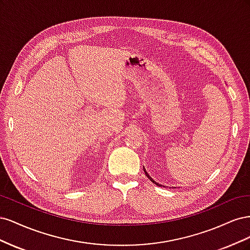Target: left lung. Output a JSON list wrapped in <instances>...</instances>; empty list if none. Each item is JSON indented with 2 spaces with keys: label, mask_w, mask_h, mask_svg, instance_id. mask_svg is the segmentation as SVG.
<instances>
[{
  "label": "left lung",
  "mask_w": 250,
  "mask_h": 250,
  "mask_svg": "<svg viewBox=\"0 0 250 250\" xmlns=\"http://www.w3.org/2000/svg\"><path fill=\"white\" fill-rule=\"evenodd\" d=\"M144 171H145V169H144ZM145 174H146V175H147V176H148V177H149V179H150V180H151V181H152V183H154V184H155V185H157V186H161V185H158V184H157V183H155V181H154V180H153V179H152V178H151V177H150V176H149V175H148V173H147V172H146V171H145Z\"/></svg>",
  "instance_id": "obj_1"
}]
</instances>
